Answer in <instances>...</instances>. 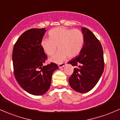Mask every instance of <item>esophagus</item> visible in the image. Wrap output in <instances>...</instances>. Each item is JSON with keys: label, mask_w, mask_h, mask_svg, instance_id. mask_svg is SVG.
Instances as JSON below:
<instances>
[{"label": "esophagus", "mask_w": 120, "mask_h": 120, "mask_svg": "<svg viewBox=\"0 0 120 120\" xmlns=\"http://www.w3.org/2000/svg\"><path fill=\"white\" fill-rule=\"evenodd\" d=\"M66 64L65 63H61V64H59V68H63V67H64L65 65Z\"/></svg>", "instance_id": "obj_1"}]
</instances>
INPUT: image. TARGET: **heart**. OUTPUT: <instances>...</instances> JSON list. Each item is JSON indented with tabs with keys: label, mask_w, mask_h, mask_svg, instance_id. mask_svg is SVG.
<instances>
[{
	"label": "heart",
	"mask_w": 120,
	"mask_h": 120,
	"mask_svg": "<svg viewBox=\"0 0 120 120\" xmlns=\"http://www.w3.org/2000/svg\"><path fill=\"white\" fill-rule=\"evenodd\" d=\"M49 38L41 41V46L45 53L52 56L58 46L59 51L49 59V61L61 63L67 56L73 58L80 53L83 45V34L78 29H68L64 27H57L49 32Z\"/></svg>",
	"instance_id": "obj_1"
}]
</instances>
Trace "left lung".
Instances as JSON below:
<instances>
[{
	"instance_id": "left-lung-1",
	"label": "left lung",
	"mask_w": 120,
	"mask_h": 120,
	"mask_svg": "<svg viewBox=\"0 0 120 120\" xmlns=\"http://www.w3.org/2000/svg\"><path fill=\"white\" fill-rule=\"evenodd\" d=\"M83 45L80 53L68 62L75 66L69 83L75 91L85 93L94 87L102 75L104 68L101 44L90 30L82 27Z\"/></svg>"
}]
</instances>
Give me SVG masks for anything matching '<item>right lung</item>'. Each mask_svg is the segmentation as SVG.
I'll use <instances>...</instances> for the list:
<instances>
[{
  "label": "right lung",
  "mask_w": 120,
  "mask_h": 120,
  "mask_svg": "<svg viewBox=\"0 0 120 120\" xmlns=\"http://www.w3.org/2000/svg\"><path fill=\"white\" fill-rule=\"evenodd\" d=\"M46 31L45 28L25 31L13 49L15 78L25 91L33 95H41L49 90L53 72L59 68L53 63L43 65L47 56L41 43Z\"/></svg>",
  "instance_id": "add662e5"
}]
</instances>
